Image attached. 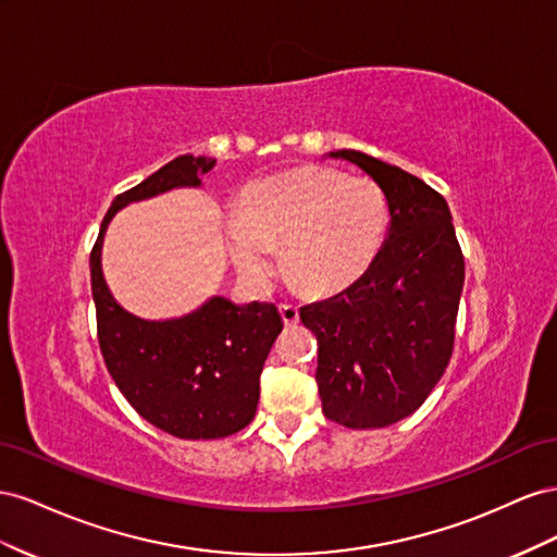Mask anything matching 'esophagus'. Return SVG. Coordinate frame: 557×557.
Here are the masks:
<instances>
[{"label":"esophagus","mask_w":557,"mask_h":557,"mask_svg":"<svg viewBox=\"0 0 557 557\" xmlns=\"http://www.w3.org/2000/svg\"><path fill=\"white\" fill-rule=\"evenodd\" d=\"M280 314L287 326H294L298 322V308L292 304H280Z\"/></svg>","instance_id":"1"}]
</instances>
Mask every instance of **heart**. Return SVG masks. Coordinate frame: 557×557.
<instances>
[{"mask_svg":"<svg viewBox=\"0 0 557 557\" xmlns=\"http://www.w3.org/2000/svg\"><path fill=\"white\" fill-rule=\"evenodd\" d=\"M387 231L385 190L331 168H300L251 184L240 212L226 219L237 273L268 284L280 270L277 247H284L289 280L308 294H333L357 282L377 259Z\"/></svg>","mask_w":557,"mask_h":557,"instance_id":"1","label":"heart"}]
</instances>
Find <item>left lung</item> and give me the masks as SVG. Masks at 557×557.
I'll return each instance as SVG.
<instances>
[{
    "instance_id": "8db88e82",
    "label": "left lung",
    "mask_w": 557,
    "mask_h": 557,
    "mask_svg": "<svg viewBox=\"0 0 557 557\" xmlns=\"http://www.w3.org/2000/svg\"><path fill=\"white\" fill-rule=\"evenodd\" d=\"M385 190L389 233L373 265L320 304L300 308L317 336V387L324 416L377 429L416 412L453 357L465 257L448 202L416 174L341 149Z\"/></svg>"
}]
</instances>
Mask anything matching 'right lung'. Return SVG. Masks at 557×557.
<instances>
[{
	"label": "right lung",
	"mask_w": 557,
	"mask_h": 557,
	"mask_svg": "<svg viewBox=\"0 0 557 557\" xmlns=\"http://www.w3.org/2000/svg\"><path fill=\"white\" fill-rule=\"evenodd\" d=\"M214 165V158L186 153L123 190L90 251L98 341L109 375L141 418L188 441L224 438L253 420L263 361L280 336L282 317L273 304L235 306L214 296L180 320H139L107 289L100 253L109 221L121 208L177 186H200Z\"/></svg>",
	"instance_id": "right-lung-1"
}]
</instances>
